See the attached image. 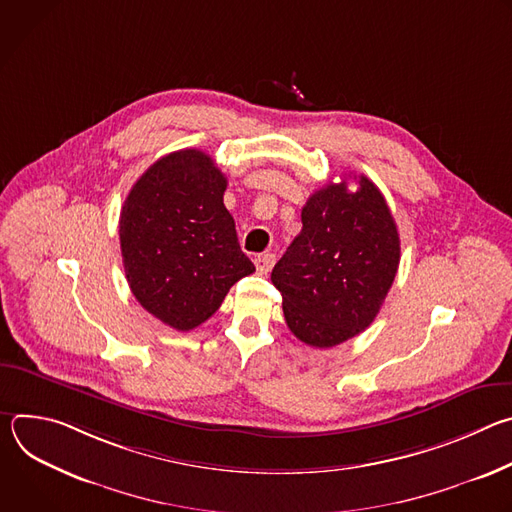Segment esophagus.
<instances>
[{
  "label": "esophagus",
  "instance_id": "esophagus-1",
  "mask_svg": "<svg viewBox=\"0 0 512 512\" xmlns=\"http://www.w3.org/2000/svg\"><path fill=\"white\" fill-rule=\"evenodd\" d=\"M273 263H275V255H271V253H263V255L255 257V267H257L259 275H267L271 271Z\"/></svg>",
  "mask_w": 512,
  "mask_h": 512
}]
</instances>
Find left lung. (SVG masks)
Listing matches in <instances>:
<instances>
[{"label":"left lung","instance_id":"left-lung-1","mask_svg":"<svg viewBox=\"0 0 512 512\" xmlns=\"http://www.w3.org/2000/svg\"><path fill=\"white\" fill-rule=\"evenodd\" d=\"M395 218L381 190L326 184L302 208V231L271 271L283 316L302 342L332 348L377 318L401 259Z\"/></svg>","mask_w":512,"mask_h":512}]
</instances>
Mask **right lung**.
<instances>
[{
    "instance_id": "right-lung-1",
    "label": "right lung",
    "mask_w": 512,
    "mask_h": 512,
    "mask_svg": "<svg viewBox=\"0 0 512 512\" xmlns=\"http://www.w3.org/2000/svg\"><path fill=\"white\" fill-rule=\"evenodd\" d=\"M225 174L200 150L160 158L129 190L119 241L135 300L174 330L206 322L255 265L241 251Z\"/></svg>"
}]
</instances>
